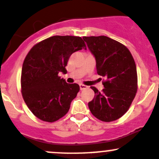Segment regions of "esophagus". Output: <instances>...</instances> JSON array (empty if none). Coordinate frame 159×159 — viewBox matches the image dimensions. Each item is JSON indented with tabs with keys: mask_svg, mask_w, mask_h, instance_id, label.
<instances>
[{
	"mask_svg": "<svg viewBox=\"0 0 159 159\" xmlns=\"http://www.w3.org/2000/svg\"><path fill=\"white\" fill-rule=\"evenodd\" d=\"M87 87H88V86H86V85L80 84V89H81V90H83V89H86V88H87Z\"/></svg>",
	"mask_w": 159,
	"mask_h": 159,
	"instance_id": "1",
	"label": "esophagus"
}]
</instances>
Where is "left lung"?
<instances>
[{"mask_svg": "<svg viewBox=\"0 0 159 159\" xmlns=\"http://www.w3.org/2000/svg\"><path fill=\"white\" fill-rule=\"evenodd\" d=\"M96 59L97 74L104 77V88L94 86L92 101L88 103L94 117L104 122L121 117L129 109L138 90V75L131 52L123 44L107 36L83 37Z\"/></svg>", "mask_w": 159, "mask_h": 159, "instance_id": "left-lung-1", "label": "left lung"}]
</instances>
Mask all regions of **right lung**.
<instances>
[{
    "instance_id": "1",
    "label": "right lung",
    "mask_w": 159,
    "mask_h": 159,
    "mask_svg": "<svg viewBox=\"0 0 159 159\" xmlns=\"http://www.w3.org/2000/svg\"><path fill=\"white\" fill-rule=\"evenodd\" d=\"M86 49L81 37L55 35L35 44L22 66L21 94L35 117L54 122L67 114L72 100L80 91L77 83H67L59 76L73 52Z\"/></svg>"
}]
</instances>
